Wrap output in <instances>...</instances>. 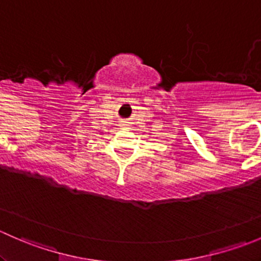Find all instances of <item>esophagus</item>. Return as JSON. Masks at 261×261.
I'll return each instance as SVG.
<instances>
[{
    "label": "esophagus",
    "mask_w": 261,
    "mask_h": 261,
    "mask_svg": "<svg viewBox=\"0 0 261 261\" xmlns=\"http://www.w3.org/2000/svg\"><path fill=\"white\" fill-rule=\"evenodd\" d=\"M121 126H127V123H126V122H123L122 125H121Z\"/></svg>",
    "instance_id": "obj_1"
}]
</instances>
